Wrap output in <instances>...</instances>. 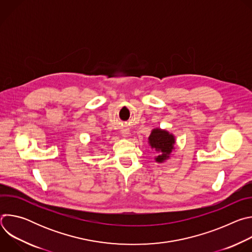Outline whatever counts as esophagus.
Segmentation results:
<instances>
[{
	"label": "esophagus",
	"instance_id": "obj_1",
	"mask_svg": "<svg viewBox=\"0 0 252 252\" xmlns=\"http://www.w3.org/2000/svg\"><path fill=\"white\" fill-rule=\"evenodd\" d=\"M123 135H124V136H126V133H124V134H123Z\"/></svg>",
	"mask_w": 252,
	"mask_h": 252
}]
</instances>
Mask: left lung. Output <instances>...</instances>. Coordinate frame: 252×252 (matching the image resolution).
I'll return each instance as SVG.
<instances>
[{
    "mask_svg": "<svg viewBox=\"0 0 252 252\" xmlns=\"http://www.w3.org/2000/svg\"><path fill=\"white\" fill-rule=\"evenodd\" d=\"M149 142L152 149L159 154L156 158V161L163 162L169 158V155L173 150L175 139L173 134H170L167 130L155 128L149 137Z\"/></svg>",
    "mask_w": 252,
    "mask_h": 252,
    "instance_id": "8db88e82",
    "label": "left lung"
}]
</instances>
